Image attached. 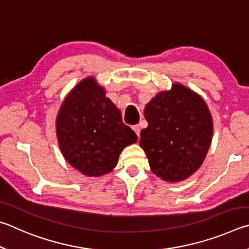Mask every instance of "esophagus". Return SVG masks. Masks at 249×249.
I'll return each instance as SVG.
<instances>
[{"mask_svg":"<svg viewBox=\"0 0 249 249\" xmlns=\"http://www.w3.org/2000/svg\"><path fill=\"white\" fill-rule=\"evenodd\" d=\"M132 129H133V131L136 132L137 136H138V137H140V132H141V128H140V125H139V124H137V125H133Z\"/></svg>","mask_w":249,"mask_h":249,"instance_id":"obj_1","label":"esophagus"}]
</instances>
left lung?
Segmentation results:
<instances>
[{"label":"left lung","mask_w":249,"mask_h":249,"mask_svg":"<svg viewBox=\"0 0 249 249\" xmlns=\"http://www.w3.org/2000/svg\"><path fill=\"white\" fill-rule=\"evenodd\" d=\"M146 129L140 146L151 171L160 179L178 182L201 166L210 149L213 120L208 105L193 89L174 83L146 104Z\"/></svg>","instance_id":"obj_1"}]
</instances>
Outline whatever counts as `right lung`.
<instances>
[{
    "instance_id": "right-lung-1",
    "label": "right lung",
    "mask_w": 249,
    "mask_h": 249,
    "mask_svg": "<svg viewBox=\"0 0 249 249\" xmlns=\"http://www.w3.org/2000/svg\"><path fill=\"white\" fill-rule=\"evenodd\" d=\"M55 130L65 160L89 177L110 173L122 150L138 140L93 76L82 80L64 98Z\"/></svg>"
}]
</instances>
